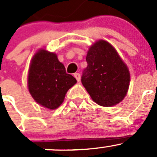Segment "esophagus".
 <instances>
[{"label": "esophagus", "mask_w": 157, "mask_h": 157, "mask_svg": "<svg viewBox=\"0 0 157 157\" xmlns=\"http://www.w3.org/2000/svg\"><path fill=\"white\" fill-rule=\"evenodd\" d=\"M74 77H75L76 78V80H77V81H80V74H79V73H76V74H74Z\"/></svg>", "instance_id": "esophagus-1"}]
</instances>
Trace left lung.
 Returning a JSON list of instances; mask_svg holds the SVG:
<instances>
[{
    "instance_id": "left-lung-1",
    "label": "left lung",
    "mask_w": 157,
    "mask_h": 157,
    "mask_svg": "<svg viewBox=\"0 0 157 157\" xmlns=\"http://www.w3.org/2000/svg\"><path fill=\"white\" fill-rule=\"evenodd\" d=\"M86 60L81 82L92 100L104 107L121 102L129 87L130 74L115 48L106 41H98L89 49Z\"/></svg>"
}]
</instances>
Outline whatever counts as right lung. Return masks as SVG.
<instances>
[{"instance_id":"1","label":"right lung","mask_w":157,"mask_h":157,"mask_svg":"<svg viewBox=\"0 0 157 157\" xmlns=\"http://www.w3.org/2000/svg\"><path fill=\"white\" fill-rule=\"evenodd\" d=\"M77 80L66 73L63 64L56 54L39 49L31 62L28 77V87L37 103L49 109L58 108L63 102L67 90Z\"/></svg>"}]
</instances>
